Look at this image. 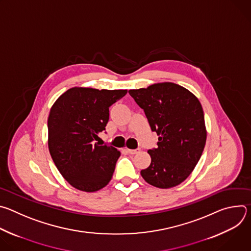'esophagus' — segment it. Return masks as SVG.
<instances>
[{
	"instance_id": "1",
	"label": "esophagus",
	"mask_w": 251,
	"mask_h": 251,
	"mask_svg": "<svg viewBox=\"0 0 251 251\" xmlns=\"http://www.w3.org/2000/svg\"><path fill=\"white\" fill-rule=\"evenodd\" d=\"M126 150H127V152H128L129 154H131V155L137 154V153L139 152V150H132V149H126Z\"/></svg>"
}]
</instances>
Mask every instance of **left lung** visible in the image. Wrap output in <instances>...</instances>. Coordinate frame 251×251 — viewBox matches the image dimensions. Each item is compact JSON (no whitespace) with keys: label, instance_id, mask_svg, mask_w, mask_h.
Masks as SVG:
<instances>
[{"label":"left lung","instance_id":"obj_1","mask_svg":"<svg viewBox=\"0 0 251 251\" xmlns=\"http://www.w3.org/2000/svg\"><path fill=\"white\" fill-rule=\"evenodd\" d=\"M129 94L144 110L158 147L149 150L150 166L141 171L144 180L160 189L183 183L197 166L206 141L201 104L187 88L173 83H154L130 89Z\"/></svg>","mask_w":251,"mask_h":251}]
</instances>
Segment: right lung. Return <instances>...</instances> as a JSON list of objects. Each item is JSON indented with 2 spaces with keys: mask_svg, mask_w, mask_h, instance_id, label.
<instances>
[{
  "mask_svg": "<svg viewBox=\"0 0 251 251\" xmlns=\"http://www.w3.org/2000/svg\"><path fill=\"white\" fill-rule=\"evenodd\" d=\"M126 93V89L75 86L51 106L49 150L57 170L74 188L94 193L111 181L120 152L95 141L109 120V107Z\"/></svg>",
  "mask_w": 251,
  "mask_h": 251,
  "instance_id": "1",
  "label": "right lung"
}]
</instances>
